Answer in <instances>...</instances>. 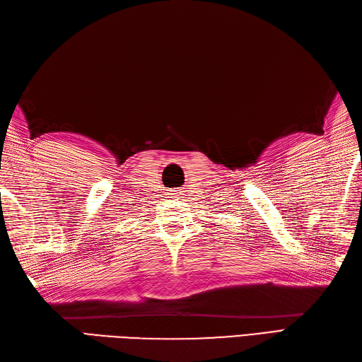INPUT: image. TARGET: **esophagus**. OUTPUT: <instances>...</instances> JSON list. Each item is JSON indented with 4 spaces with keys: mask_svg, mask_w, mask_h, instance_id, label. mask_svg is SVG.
<instances>
[{
    "mask_svg": "<svg viewBox=\"0 0 362 362\" xmlns=\"http://www.w3.org/2000/svg\"><path fill=\"white\" fill-rule=\"evenodd\" d=\"M175 196H179V194H177V193H174V194H173V198H175Z\"/></svg>",
    "mask_w": 362,
    "mask_h": 362,
    "instance_id": "esophagus-1",
    "label": "esophagus"
}]
</instances>
